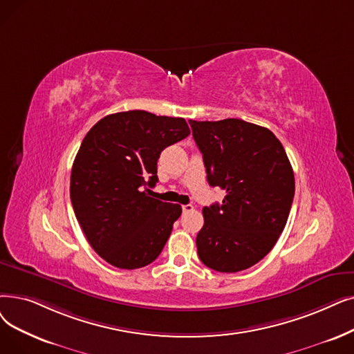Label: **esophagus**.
<instances>
[{
    "label": "esophagus",
    "mask_w": 354,
    "mask_h": 354,
    "mask_svg": "<svg viewBox=\"0 0 354 354\" xmlns=\"http://www.w3.org/2000/svg\"><path fill=\"white\" fill-rule=\"evenodd\" d=\"M182 211H183V212H191V211H194V205H191V204L182 205Z\"/></svg>",
    "instance_id": "34e87169"
}]
</instances>
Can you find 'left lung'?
<instances>
[{
    "label": "left lung",
    "instance_id": "left-lung-1",
    "mask_svg": "<svg viewBox=\"0 0 354 354\" xmlns=\"http://www.w3.org/2000/svg\"><path fill=\"white\" fill-rule=\"evenodd\" d=\"M189 124L208 183L225 191L221 204L203 208L198 256L217 272L249 269L273 249L288 221L295 178L286 151L269 129L239 118Z\"/></svg>",
    "mask_w": 354,
    "mask_h": 354
}]
</instances>
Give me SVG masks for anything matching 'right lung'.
I'll return each instance as SVG.
<instances>
[{
	"label": "right lung",
	"mask_w": 354,
	"mask_h": 354,
	"mask_svg": "<svg viewBox=\"0 0 354 354\" xmlns=\"http://www.w3.org/2000/svg\"><path fill=\"white\" fill-rule=\"evenodd\" d=\"M183 118L142 110L115 113L92 127L76 153L71 201L82 232L105 262L147 266L160 254L182 214L150 196L165 147L189 136Z\"/></svg>",
	"instance_id": "1"
}]
</instances>
